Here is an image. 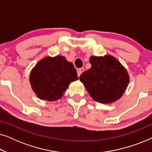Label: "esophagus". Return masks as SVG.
Masks as SVG:
<instances>
[{"label":"esophagus","mask_w":152,"mask_h":152,"mask_svg":"<svg viewBox=\"0 0 152 152\" xmlns=\"http://www.w3.org/2000/svg\"><path fill=\"white\" fill-rule=\"evenodd\" d=\"M84 68H79L78 70H77V75H78V77H80V76L81 75V74H82V72H84Z\"/></svg>","instance_id":"obj_1"}]
</instances>
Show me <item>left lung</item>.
Instances as JSON below:
<instances>
[{
    "label": "left lung",
    "instance_id": "obj_1",
    "mask_svg": "<svg viewBox=\"0 0 152 152\" xmlns=\"http://www.w3.org/2000/svg\"><path fill=\"white\" fill-rule=\"evenodd\" d=\"M91 68L81 75L80 80L91 97L98 102L109 104L122 96L129 76L120 61L111 55L90 57Z\"/></svg>",
    "mask_w": 152,
    "mask_h": 152
}]
</instances>
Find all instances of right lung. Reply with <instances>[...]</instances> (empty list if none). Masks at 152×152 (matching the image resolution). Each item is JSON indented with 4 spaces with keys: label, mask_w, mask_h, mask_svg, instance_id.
<instances>
[{
    "label": "right lung",
    "mask_w": 152,
    "mask_h": 152,
    "mask_svg": "<svg viewBox=\"0 0 152 152\" xmlns=\"http://www.w3.org/2000/svg\"><path fill=\"white\" fill-rule=\"evenodd\" d=\"M78 80L76 69L64 57H47L33 68L30 75L32 88L39 99L55 101L61 98L70 83Z\"/></svg>",
    "instance_id": "1"
}]
</instances>
